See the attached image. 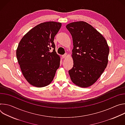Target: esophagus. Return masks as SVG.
Wrapping results in <instances>:
<instances>
[{
  "mask_svg": "<svg viewBox=\"0 0 125 125\" xmlns=\"http://www.w3.org/2000/svg\"><path fill=\"white\" fill-rule=\"evenodd\" d=\"M67 54H65L62 55V57L63 58H65L67 57Z\"/></svg>",
  "mask_w": 125,
  "mask_h": 125,
  "instance_id": "34e87169",
  "label": "esophagus"
}]
</instances>
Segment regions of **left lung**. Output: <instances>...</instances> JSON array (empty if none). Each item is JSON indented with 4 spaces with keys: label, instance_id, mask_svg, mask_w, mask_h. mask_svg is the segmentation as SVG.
<instances>
[{
    "label": "left lung",
    "instance_id": "obj_1",
    "mask_svg": "<svg viewBox=\"0 0 125 125\" xmlns=\"http://www.w3.org/2000/svg\"><path fill=\"white\" fill-rule=\"evenodd\" d=\"M66 28L74 46V65L69 71L70 77L77 85L88 87L95 83L107 65L109 46L102 35L85 22L70 23Z\"/></svg>",
    "mask_w": 125,
    "mask_h": 125
}]
</instances>
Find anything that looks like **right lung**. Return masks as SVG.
<instances>
[{"label": "right lung", "mask_w": 125, "mask_h": 125, "mask_svg": "<svg viewBox=\"0 0 125 125\" xmlns=\"http://www.w3.org/2000/svg\"><path fill=\"white\" fill-rule=\"evenodd\" d=\"M61 23L47 22L31 29L23 37L16 50L23 76L33 86L44 87L51 83L60 66L54 39Z\"/></svg>", "instance_id": "right-lung-1"}]
</instances>
